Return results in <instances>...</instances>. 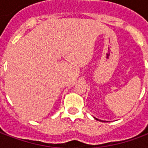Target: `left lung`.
<instances>
[{"label": "left lung", "instance_id": "obj_1", "mask_svg": "<svg viewBox=\"0 0 148 148\" xmlns=\"http://www.w3.org/2000/svg\"><path fill=\"white\" fill-rule=\"evenodd\" d=\"M94 119H96L97 121H101V122H105V121H101V120H98V119H97V118H95V117H94Z\"/></svg>", "mask_w": 148, "mask_h": 148}]
</instances>
